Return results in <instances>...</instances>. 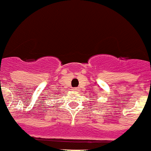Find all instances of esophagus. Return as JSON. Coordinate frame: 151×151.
I'll return each mask as SVG.
<instances>
[{
    "instance_id": "obj_1",
    "label": "esophagus",
    "mask_w": 151,
    "mask_h": 151,
    "mask_svg": "<svg viewBox=\"0 0 151 151\" xmlns=\"http://www.w3.org/2000/svg\"><path fill=\"white\" fill-rule=\"evenodd\" d=\"M78 88H73V91H78Z\"/></svg>"
}]
</instances>
